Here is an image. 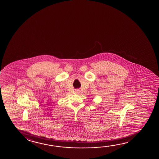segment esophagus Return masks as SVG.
Masks as SVG:
<instances>
[{"label":"esophagus","mask_w":159,"mask_h":159,"mask_svg":"<svg viewBox=\"0 0 159 159\" xmlns=\"http://www.w3.org/2000/svg\"><path fill=\"white\" fill-rule=\"evenodd\" d=\"M79 92H80L79 90H76V93H79Z\"/></svg>","instance_id":"34e87169"}]
</instances>
